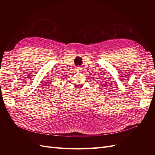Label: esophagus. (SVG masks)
Segmentation results:
<instances>
[{
	"label": "esophagus",
	"mask_w": 155,
	"mask_h": 155,
	"mask_svg": "<svg viewBox=\"0 0 155 155\" xmlns=\"http://www.w3.org/2000/svg\"><path fill=\"white\" fill-rule=\"evenodd\" d=\"M80 70H81V69L79 68H76V72H79V71H80Z\"/></svg>",
	"instance_id": "esophagus-1"
}]
</instances>
